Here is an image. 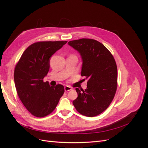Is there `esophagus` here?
Masks as SVG:
<instances>
[{
    "label": "esophagus",
    "mask_w": 148,
    "mask_h": 148,
    "mask_svg": "<svg viewBox=\"0 0 148 148\" xmlns=\"http://www.w3.org/2000/svg\"><path fill=\"white\" fill-rule=\"evenodd\" d=\"M64 89H65V91H69L71 90V89H71V88L69 86H65L64 87Z\"/></svg>",
    "instance_id": "34e87169"
}]
</instances>
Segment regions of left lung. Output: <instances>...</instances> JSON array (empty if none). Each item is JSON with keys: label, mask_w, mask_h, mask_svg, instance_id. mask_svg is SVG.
I'll return each mask as SVG.
<instances>
[{"label": "left lung", "mask_w": 148, "mask_h": 148, "mask_svg": "<svg viewBox=\"0 0 148 148\" xmlns=\"http://www.w3.org/2000/svg\"><path fill=\"white\" fill-rule=\"evenodd\" d=\"M68 44L79 53L81 75L88 79L84 91L76 88L78 97L73 104L79 113L95 117L104 112L114 99L117 87V65L108 49L95 39L83 38Z\"/></svg>", "instance_id": "left-lung-1"}]
</instances>
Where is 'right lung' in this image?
I'll return each mask as SVG.
<instances>
[{
	"mask_svg": "<svg viewBox=\"0 0 148 148\" xmlns=\"http://www.w3.org/2000/svg\"><path fill=\"white\" fill-rule=\"evenodd\" d=\"M66 41H44L31 44L22 54L14 71L18 95L29 112L37 117L50 114L64 93L62 84L44 82L50 68V59Z\"/></svg>",
	"mask_w": 148,
	"mask_h": 148,
	"instance_id": "right-lung-1",
	"label": "right lung"
}]
</instances>
